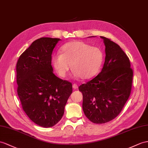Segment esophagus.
<instances>
[{
  "mask_svg": "<svg viewBox=\"0 0 148 148\" xmlns=\"http://www.w3.org/2000/svg\"><path fill=\"white\" fill-rule=\"evenodd\" d=\"M78 85L76 84H73V89H77L78 88Z\"/></svg>",
  "mask_w": 148,
  "mask_h": 148,
  "instance_id": "obj_1",
  "label": "esophagus"
}]
</instances>
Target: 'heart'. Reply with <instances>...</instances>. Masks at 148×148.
<instances>
[{
    "label": "heart",
    "instance_id": "heart-1",
    "mask_svg": "<svg viewBox=\"0 0 148 148\" xmlns=\"http://www.w3.org/2000/svg\"><path fill=\"white\" fill-rule=\"evenodd\" d=\"M62 54H56L52 59L53 65L60 76L64 77L70 70L82 79H89L98 73L103 54L101 49L82 41H72L64 45Z\"/></svg>",
    "mask_w": 148,
    "mask_h": 148
}]
</instances>
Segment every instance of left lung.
I'll return each mask as SVG.
<instances>
[{"label":"left lung","instance_id":"8db88e82","mask_svg":"<svg viewBox=\"0 0 148 148\" xmlns=\"http://www.w3.org/2000/svg\"><path fill=\"white\" fill-rule=\"evenodd\" d=\"M106 46L102 71L78 87L83 94V110L95 124H104L121 113L130 96L133 70L129 58L110 39L100 36Z\"/></svg>","mask_w":148,"mask_h":148}]
</instances>
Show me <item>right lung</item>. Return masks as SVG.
<instances>
[{
  "instance_id": "1",
  "label": "right lung",
  "mask_w": 148,
  "mask_h": 148,
  "mask_svg": "<svg viewBox=\"0 0 148 148\" xmlns=\"http://www.w3.org/2000/svg\"><path fill=\"white\" fill-rule=\"evenodd\" d=\"M58 38L35 40L19 56L16 64L17 92L23 110L43 127L56 124L64 114L71 94L72 84L53 72L51 55Z\"/></svg>"
}]
</instances>
